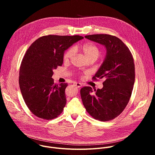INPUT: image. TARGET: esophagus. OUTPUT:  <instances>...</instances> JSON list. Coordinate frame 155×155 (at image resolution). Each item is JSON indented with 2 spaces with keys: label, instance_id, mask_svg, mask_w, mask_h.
Segmentation results:
<instances>
[{
  "label": "esophagus",
  "instance_id": "1",
  "mask_svg": "<svg viewBox=\"0 0 155 155\" xmlns=\"http://www.w3.org/2000/svg\"><path fill=\"white\" fill-rule=\"evenodd\" d=\"M74 85L78 87H80L82 86V84L80 83H78V82H76V83H74Z\"/></svg>",
  "mask_w": 155,
  "mask_h": 155
}]
</instances>
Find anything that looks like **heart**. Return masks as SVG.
Segmentation results:
<instances>
[{
	"label": "heart",
	"mask_w": 155,
	"mask_h": 155,
	"mask_svg": "<svg viewBox=\"0 0 155 155\" xmlns=\"http://www.w3.org/2000/svg\"><path fill=\"white\" fill-rule=\"evenodd\" d=\"M81 50L83 52L85 58L87 59L89 58H94L97 59L100 55V50L99 48L91 43L84 44L81 47ZM74 49L70 48L64 54V60L67 61L69 60L74 54Z\"/></svg>",
	"instance_id": "heart-1"
}]
</instances>
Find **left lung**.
<instances>
[{"label":"left lung","mask_w":155,"mask_h":155,"mask_svg":"<svg viewBox=\"0 0 155 155\" xmlns=\"http://www.w3.org/2000/svg\"><path fill=\"white\" fill-rule=\"evenodd\" d=\"M85 38L104 45L106 56L93 77L104 80L102 89L85 86L80 90L83 104L94 119L107 121L117 117L128 104L135 81V65L132 55L118 37L108 34L86 35Z\"/></svg>","instance_id":"1"}]
</instances>
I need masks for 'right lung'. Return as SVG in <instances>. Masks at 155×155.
<instances>
[{
	"label": "right lung",
	"mask_w": 155,
	"mask_h": 155,
	"mask_svg": "<svg viewBox=\"0 0 155 155\" xmlns=\"http://www.w3.org/2000/svg\"><path fill=\"white\" fill-rule=\"evenodd\" d=\"M80 35L43 36L27 50L20 66L19 84L23 99L36 117L52 120L59 115L66 104L67 83H54L53 69L63 63L64 53Z\"/></svg>",
	"instance_id": "right-lung-1"
}]
</instances>
